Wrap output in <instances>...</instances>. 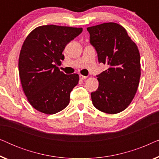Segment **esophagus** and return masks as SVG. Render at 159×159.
I'll list each match as a JSON object with an SVG mask.
<instances>
[{
  "label": "esophagus",
  "mask_w": 159,
  "mask_h": 159,
  "mask_svg": "<svg viewBox=\"0 0 159 159\" xmlns=\"http://www.w3.org/2000/svg\"><path fill=\"white\" fill-rule=\"evenodd\" d=\"M87 77H86V76H83V75H80V80H82L87 79Z\"/></svg>",
  "instance_id": "1"
}]
</instances>
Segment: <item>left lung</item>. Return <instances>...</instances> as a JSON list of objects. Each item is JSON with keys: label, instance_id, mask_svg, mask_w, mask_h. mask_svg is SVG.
<instances>
[{"label": "left lung", "instance_id": "8db88e82", "mask_svg": "<svg viewBox=\"0 0 159 159\" xmlns=\"http://www.w3.org/2000/svg\"><path fill=\"white\" fill-rule=\"evenodd\" d=\"M98 61L108 68L97 76L99 85L91 93L97 109L114 114L126 109L138 90L140 56L138 46L119 24L103 23L87 28Z\"/></svg>", "mask_w": 159, "mask_h": 159}]
</instances>
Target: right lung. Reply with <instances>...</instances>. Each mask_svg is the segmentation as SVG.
<instances>
[{
    "label": "right lung",
    "instance_id": "obj_1",
    "mask_svg": "<svg viewBox=\"0 0 159 159\" xmlns=\"http://www.w3.org/2000/svg\"><path fill=\"white\" fill-rule=\"evenodd\" d=\"M82 32V28L43 25L26 38L19 54V77L28 101L38 111L54 114L69 103L80 77L65 75L57 66L64 59L66 45Z\"/></svg>",
    "mask_w": 159,
    "mask_h": 159
}]
</instances>
